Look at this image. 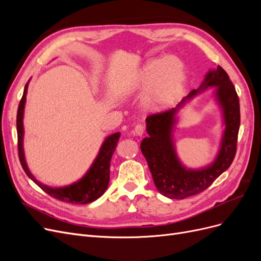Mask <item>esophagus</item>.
I'll list each match as a JSON object with an SVG mask.
<instances>
[{"mask_svg":"<svg viewBox=\"0 0 261 261\" xmlns=\"http://www.w3.org/2000/svg\"><path fill=\"white\" fill-rule=\"evenodd\" d=\"M145 133V126L144 125H136L135 128H134V134H135L136 136H143Z\"/></svg>","mask_w":261,"mask_h":261,"instance_id":"obj_1","label":"esophagus"}]
</instances>
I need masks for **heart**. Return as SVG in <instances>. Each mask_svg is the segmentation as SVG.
Here are the masks:
<instances>
[{
    "label": "heart",
    "instance_id": "heart-1",
    "mask_svg": "<svg viewBox=\"0 0 261 261\" xmlns=\"http://www.w3.org/2000/svg\"><path fill=\"white\" fill-rule=\"evenodd\" d=\"M187 72L177 58H158L148 61L134 77L129 91L144 96V107L149 111H164L183 97Z\"/></svg>",
    "mask_w": 261,
    "mask_h": 261
}]
</instances>
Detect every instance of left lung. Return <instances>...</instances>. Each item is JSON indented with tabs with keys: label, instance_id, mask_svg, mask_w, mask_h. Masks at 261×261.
I'll return each instance as SVG.
<instances>
[{
	"label": "left lung",
	"instance_id": "obj_1",
	"mask_svg": "<svg viewBox=\"0 0 261 261\" xmlns=\"http://www.w3.org/2000/svg\"><path fill=\"white\" fill-rule=\"evenodd\" d=\"M209 88H216L214 97L223 112L225 130L216 159L201 169H188L178 159L172 132L177 114L188 100ZM241 123L240 100L225 70L217 66L210 69L198 89H194L179 103L169 111L149 115L146 129L149 137L143 139L140 150L158 191L171 199H184L207 189L232 164L236 153V143Z\"/></svg>",
	"mask_w": 261,
	"mask_h": 261
}]
</instances>
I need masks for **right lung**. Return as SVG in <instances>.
I'll list each match as a JSON object with an SVG mask.
<instances>
[{
  "mask_svg": "<svg viewBox=\"0 0 261 261\" xmlns=\"http://www.w3.org/2000/svg\"><path fill=\"white\" fill-rule=\"evenodd\" d=\"M28 84H26L25 89L21 100L18 106L17 111V138H18V155L21 167L25 171L26 174L30 179H33L35 183L40 187L42 191L46 194H49L55 199L61 201H65L75 204H86L97 200L99 197L105 194L107 191L109 181H110V163H111V158L115 151L118 138L121 136V133H114L112 135L108 136L103 144L101 145L99 153L96 156V159L92 162L91 167L87 171L86 174L75 183L70 184L64 187H50L48 185L42 184L29 171L25 153H23V110H25L26 103V96Z\"/></svg>",
  "mask_w": 261,
  "mask_h": 261,
  "instance_id": "1",
  "label": "right lung"
}]
</instances>
